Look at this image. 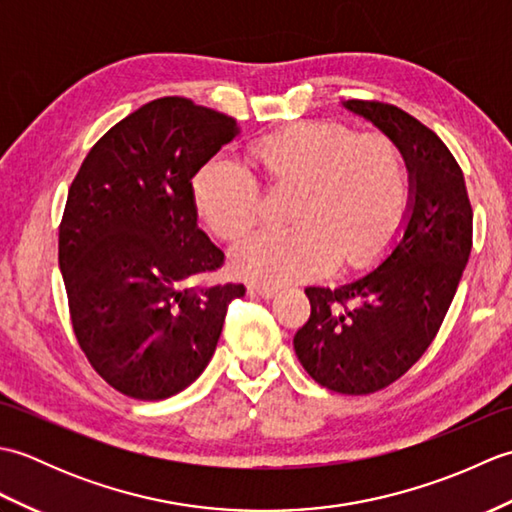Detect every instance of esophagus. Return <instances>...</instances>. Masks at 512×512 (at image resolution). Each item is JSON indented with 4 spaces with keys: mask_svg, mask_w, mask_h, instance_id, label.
Listing matches in <instances>:
<instances>
[{
    "mask_svg": "<svg viewBox=\"0 0 512 512\" xmlns=\"http://www.w3.org/2000/svg\"><path fill=\"white\" fill-rule=\"evenodd\" d=\"M248 290H250V295H259V297H264V299L275 297L277 292H279V288H277V286L262 284V281H253V284L248 286Z\"/></svg>",
    "mask_w": 512,
    "mask_h": 512,
    "instance_id": "34e87169",
    "label": "esophagus"
}]
</instances>
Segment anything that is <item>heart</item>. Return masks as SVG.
Instances as JSON below:
<instances>
[{
  "instance_id": "obj_1",
  "label": "heart",
  "mask_w": 512,
  "mask_h": 512,
  "mask_svg": "<svg viewBox=\"0 0 512 512\" xmlns=\"http://www.w3.org/2000/svg\"><path fill=\"white\" fill-rule=\"evenodd\" d=\"M248 160L270 187H297L290 202L295 222L257 231L235 248L237 268L270 284L319 275L334 259L363 264L409 211L407 160L387 134L306 121L257 138ZM193 193L204 220L224 239L242 237L262 215V187L235 160L206 162Z\"/></svg>"
}]
</instances>
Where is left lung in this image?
Segmentation results:
<instances>
[{"label": "left lung", "instance_id": "left-lung-1", "mask_svg": "<svg viewBox=\"0 0 512 512\" xmlns=\"http://www.w3.org/2000/svg\"><path fill=\"white\" fill-rule=\"evenodd\" d=\"M400 145L411 171V217L372 273L339 288H306L310 319L295 334L303 369L336 394L385 389L427 352L447 317L473 246V209L458 160L418 118L383 101L350 99Z\"/></svg>", "mask_w": 512, "mask_h": 512}]
</instances>
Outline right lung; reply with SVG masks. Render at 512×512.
I'll return each instance as SVG.
<instances>
[{
    "instance_id": "obj_1",
    "label": "right lung",
    "mask_w": 512,
    "mask_h": 512,
    "mask_svg": "<svg viewBox=\"0 0 512 512\" xmlns=\"http://www.w3.org/2000/svg\"><path fill=\"white\" fill-rule=\"evenodd\" d=\"M237 121L165 96L105 132L70 184L59 266L76 341L107 385L136 400L187 389L209 365L242 284L202 228L193 176Z\"/></svg>"
}]
</instances>
